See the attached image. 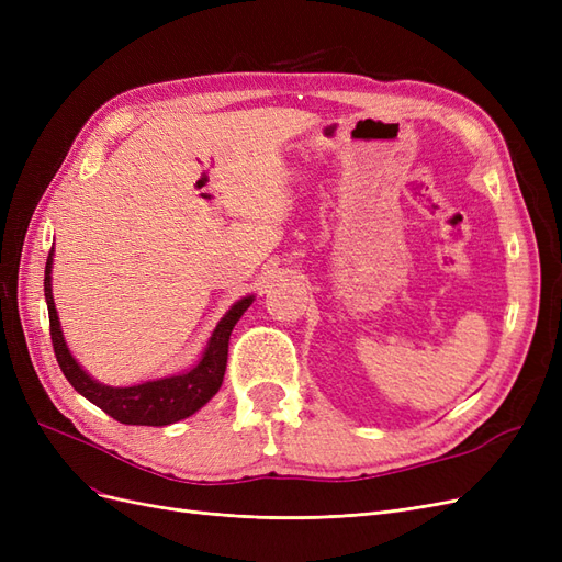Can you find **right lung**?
<instances>
[{"label": "right lung", "instance_id": "add662e5", "mask_svg": "<svg viewBox=\"0 0 562 562\" xmlns=\"http://www.w3.org/2000/svg\"><path fill=\"white\" fill-rule=\"evenodd\" d=\"M50 269H54V248L48 252L46 271H44V295H46V307H48L50 342H54V351H56L63 375L83 398H89L93 405L100 407V411L108 413L110 417H114L122 424L166 427V424H173L194 415L199 407L206 405L217 394L227 368L229 335L236 326V321H239L252 304V295L241 297L239 302L232 304V310L220 318L206 349H203L201 359L194 368L180 372V375L151 380V382L133 384V386H108L103 382L93 380L89 372L75 361V356L65 345L54 293H50Z\"/></svg>", "mask_w": 562, "mask_h": 562}]
</instances>
